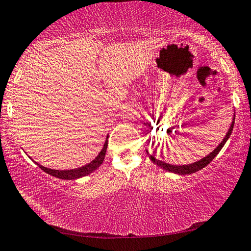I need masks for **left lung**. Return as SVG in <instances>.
<instances>
[{
    "label": "left lung",
    "mask_w": 251,
    "mask_h": 251,
    "mask_svg": "<svg viewBox=\"0 0 251 251\" xmlns=\"http://www.w3.org/2000/svg\"><path fill=\"white\" fill-rule=\"evenodd\" d=\"M234 119H235V115H233V118H232V123L230 125V128H228L226 135L224 136V139L222 142L218 144V146L215 148V149L211 151L209 154H207L206 157L201 158L200 160H198L196 162H192V164H189V165H172V164H167V162L165 161H161L159 159H156L152 154H150L148 152L147 150V153L148 156H149L150 160L153 162V164H156L157 166H159L160 168L164 169L166 172H171V173H174V174H178V175H190V174H193V173H196L198 171H200V169H202L206 167V166L209 164V162L214 159L215 157L217 156L218 152L222 150V148L224 147V144L226 143V141L228 140V137H230L232 130H233V126H234Z\"/></svg>",
    "instance_id": "1"
}]
</instances>
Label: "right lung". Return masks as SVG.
<instances>
[{
  "label": "right lung",
  "instance_id": "1",
  "mask_svg": "<svg viewBox=\"0 0 251 251\" xmlns=\"http://www.w3.org/2000/svg\"><path fill=\"white\" fill-rule=\"evenodd\" d=\"M107 147H108V136L104 141L103 148H102L98 156L95 157L91 162H89V164L84 165V166H82V167H78V168L60 171V169H52V168L44 167V166L40 165L36 161H35V164H36L38 167L42 169V171L48 173L49 175L54 176V177H58L61 179H77V178L84 177V176H86V175H90L92 172H94L95 169H98L99 167H100V166L102 165V162H103V160H104L105 152H107Z\"/></svg>",
  "mask_w": 251,
  "mask_h": 251
}]
</instances>
